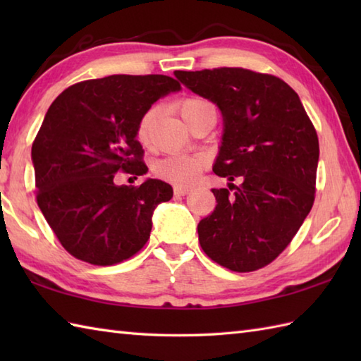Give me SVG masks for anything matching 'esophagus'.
<instances>
[{
  "mask_svg": "<svg viewBox=\"0 0 361 361\" xmlns=\"http://www.w3.org/2000/svg\"><path fill=\"white\" fill-rule=\"evenodd\" d=\"M173 192H175V195H186L190 192V189L186 186H175Z\"/></svg>",
  "mask_w": 361,
  "mask_h": 361,
  "instance_id": "obj_1",
  "label": "esophagus"
}]
</instances>
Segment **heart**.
<instances>
[{
    "label": "heart",
    "instance_id": "1",
    "mask_svg": "<svg viewBox=\"0 0 361 361\" xmlns=\"http://www.w3.org/2000/svg\"><path fill=\"white\" fill-rule=\"evenodd\" d=\"M208 105V102L198 97H188L185 101L178 104V111L183 119H188V116L194 110L200 109V106ZM157 111L149 110L142 114V118L137 122V140L142 144H149L153 126H155ZM204 167V158L200 155H186V153H175V155H169L158 159L155 166H153V172H155L159 178L166 181L176 183V185H190L194 183L198 175L202 173Z\"/></svg>",
    "mask_w": 361,
    "mask_h": 361
}]
</instances>
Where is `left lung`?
Here are the masks:
<instances>
[{
    "label": "left lung",
    "mask_w": 361,
    "mask_h": 361,
    "mask_svg": "<svg viewBox=\"0 0 361 361\" xmlns=\"http://www.w3.org/2000/svg\"><path fill=\"white\" fill-rule=\"evenodd\" d=\"M219 106L224 133L212 171L242 185L212 189L216 209L200 220L203 251L233 271H255L286 250L315 200L319 144L301 99L286 82L243 68L175 71Z\"/></svg>",
    "instance_id": "8db88e82"
}]
</instances>
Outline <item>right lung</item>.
Segmentation results:
<instances>
[{"label":"right lung","mask_w":361,"mask_h":361,"mask_svg":"<svg viewBox=\"0 0 361 361\" xmlns=\"http://www.w3.org/2000/svg\"><path fill=\"white\" fill-rule=\"evenodd\" d=\"M161 74H114L66 88L51 104L32 144L37 203L63 248L93 265H113L140 251L157 206L172 186L145 178L114 185V175L147 173L137 122L158 99L180 91Z\"/></svg>","instance_id":"1"}]
</instances>
